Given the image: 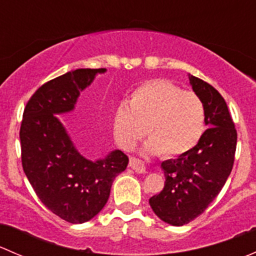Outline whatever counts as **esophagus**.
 <instances>
[{
    "mask_svg": "<svg viewBox=\"0 0 256 256\" xmlns=\"http://www.w3.org/2000/svg\"><path fill=\"white\" fill-rule=\"evenodd\" d=\"M128 166H130L131 168L134 170V171L138 172V174H144V172L146 171V168H144V162L140 161V160L135 158V157H131V158H130V164H128Z\"/></svg>",
    "mask_w": 256,
    "mask_h": 256,
    "instance_id": "1",
    "label": "esophagus"
}]
</instances>
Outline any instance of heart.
Instances as JSON below:
<instances>
[{
	"instance_id": "heart-1",
	"label": "heart",
	"mask_w": 256,
	"mask_h": 256,
	"mask_svg": "<svg viewBox=\"0 0 256 256\" xmlns=\"http://www.w3.org/2000/svg\"><path fill=\"white\" fill-rule=\"evenodd\" d=\"M206 112L197 94L184 92L164 79H154L136 88L128 105L112 114L116 142L128 150L146 134L147 154L177 157L190 152L204 132Z\"/></svg>"
}]
</instances>
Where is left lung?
Returning a JSON list of instances; mask_svg holds the SVG:
<instances>
[{"mask_svg": "<svg viewBox=\"0 0 256 256\" xmlns=\"http://www.w3.org/2000/svg\"><path fill=\"white\" fill-rule=\"evenodd\" d=\"M190 82L204 105L208 128L190 152L162 162L164 187L150 198L154 214L176 226L200 216L219 194L233 168L238 138L218 90L193 76H190Z\"/></svg>", "mask_w": 256, "mask_h": 256, "instance_id": "left-lung-1", "label": "left lung"}]
</instances>
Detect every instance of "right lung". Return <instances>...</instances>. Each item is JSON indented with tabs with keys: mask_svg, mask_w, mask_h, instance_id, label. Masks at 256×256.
I'll return each instance as SVG.
<instances>
[{
	"mask_svg": "<svg viewBox=\"0 0 256 256\" xmlns=\"http://www.w3.org/2000/svg\"><path fill=\"white\" fill-rule=\"evenodd\" d=\"M106 69H76L43 84L28 100L20 124L22 166L40 202L73 224L94 218L106 204L128 157L115 150L90 161L76 150L58 115L73 112L80 92Z\"/></svg>",
	"mask_w": 256,
	"mask_h": 256,
	"instance_id": "obj_1",
	"label": "right lung"
}]
</instances>
